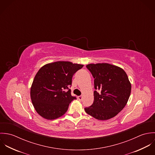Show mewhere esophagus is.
Instances as JSON below:
<instances>
[{
  "mask_svg": "<svg viewBox=\"0 0 155 155\" xmlns=\"http://www.w3.org/2000/svg\"><path fill=\"white\" fill-rule=\"evenodd\" d=\"M78 100H79V101H82V100H83V97H82V95L79 96V97H78Z\"/></svg>",
  "mask_w": 155,
  "mask_h": 155,
  "instance_id": "obj_1",
  "label": "esophagus"
}]
</instances>
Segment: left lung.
Listing matches in <instances>:
<instances>
[{
	"instance_id": "obj_1",
	"label": "left lung",
	"mask_w": 155,
	"mask_h": 155,
	"mask_svg": "<svg viewBox=\"0 0 155 155\" xmlns=\"http://www.w3.org/2000/svg\"><path fill=\"white\" fill-rule=\"evenodd\" d=\"M87 67L94 78V100L87 113L101 120L116 116L126 106L131 84L126 72L120 67L108 63L89 64Z\"/></svg>"
}]
</instances>
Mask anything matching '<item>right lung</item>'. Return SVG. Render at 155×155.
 Instances as JSON below:
<instances>
[{"label":"right lung","mask_w":155,"mask_h":155,"mask_svg":"<svg viewBox=\"0 0 155 155\" xmlns=\"http://www.w3.org/2000/svg\"><path fill=\"white\" fill-rule=\"evenodd\" d=\"M83 66L59 61L46 64L39 70L30 88V97L40 116L54 120L65 114L69 104L76 99L68 89L71 85L72 77Z\"/></svg>","instance_id":"obj_1"}]
</instances>
